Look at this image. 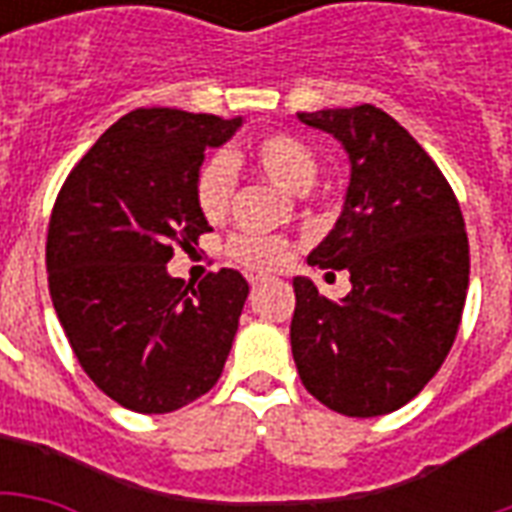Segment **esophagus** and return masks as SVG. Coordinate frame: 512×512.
Here are the masks:
<instances>
[{
    "mask_svg": "<svg viewBox=\"0 0 512 512\" xmlns=\"http://www.w3.org/2000/svg\"><path fill=\"white\" fill-rule=\"evenodd\" d=\"M268 274H263V271H249V274H246V282H249V285H252V288H255V285H263V282H268Z\"/></svg>",
    "mask_w": 512,
    "mask_h": 512,
    "instance_id": "34e87169",
    "label": "esophagus"
}]
</instances>
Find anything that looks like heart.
Masks as SVG:
<instances>
[{
  "label": "heart",
  "instance_id": "obj_1",
  "mask_svg": "<svg viewBox=\"0 0 512 512\" xmlns=\"http://www.w3.org/2000/svg\"><path fill=\"white\" fill-rule=\"evenodd\" d=\"M246 156L282 189L304 194L318 178V158L301 139L268 134L246 147ZM235 191V164L227 153H213L194 172V205L205 222H222ZM288 246L277 235L238 233L227 241V255L246 268H274L285 260Z\"/></svg>",
  "mask_w": 512,
  "mask_h": 512
}]
</instances>
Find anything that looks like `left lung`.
I'll list each match as a JSON object with an SVG mask.
<instances>
[{
  "mask_svg": "<svg viewBox=\"0 0 512 512\" xmlns=\"http://www.w3.org/2000/svg\"><path fill=\"white\" fill-rule=\"evenodd\" d=\"M348 153L351 183L310 266L351 274L329 301L296 277L290 345L301 384L345 417L406 406L436 376L461 326L469 238L450 183L395 117L362 104L299 112Z\"/></svg>",
  "mask_w": 512,
  "mask_h": 512,
  "instance_id": "obj_1",
  "label": "left lung"
}]
</instances>
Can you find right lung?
<instances>
[{
  "label": "right lung",
  "instance_id": "1",
  "mask_svg": "<svg viewBox=\"0 0 512 512\" xmlns=\"http://www.w3.org/2000/svg\"><path fill=\"white\" fill-rule=\"evenodd\" d=\"M241 123L161 106L128 112L54 202L46 271L57 318L93 384L136 414L205 395L233 348L246 279L222 268L191 288L167 263L211 230L194 205V172Z\"/></svg>",
  "mask_w": 512,
  "mask_h": 512
}]
</instances>
